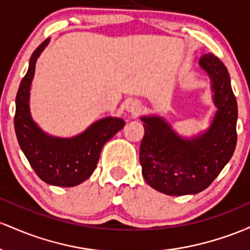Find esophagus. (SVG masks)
<instances>
[{"label": "esophagus", "instance_id": "1", "mask_svg": "<svg viewBox=\"0 0 250 250\" xmlns=\"http://www.w3.org/2000/svg\"><path fill=\"white\" fill-rule=\"evenodd\" d=\"M125 110L131 114H137L140 110H142V104H140L138 100H130V102L126 103Z\"/></svg>", "mask_w": 250, "mask_h": 250}]
</instances>
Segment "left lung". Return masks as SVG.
Returning <instances> with one entry per match:
<instances>
[{
    "label": "left lung",
    "mask_w": 250,
    "mask_h": 250,
    "mask_svg": "<svg viewBox=\"0 0 250 250\" xmlns=\"http://www.w3.org/2000/svg\"><path fill=\"white\" fill-rule=\"evenodd\" d=\"M216 107L209 127L190 138L181 136L163 117L142 116L139 148L142 173L151 188L170 196L195 195L207 189L230 161L236 146L237 103L227 67L214 54H203Z\"/></svg>",
    "instance_id": "8db88e82"
}]
</instances>
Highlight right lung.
I'll return each mask as SVG.
<instances>
[{"mask_svg": "<svg viewBox=\"0 0 250 250\" xmlns=\"http://www.w3.org/2000/svg\"><path fill=\"white\" fill-rule=\"evenodd\" d=\"M49 40L42 42L30 57L16 94L14 126L20 147L42 181L55 187H75L91 177L104 144L124 127L125 122L117 117L103 118L71 138L50 136L36 124L29 107L30 86L36 61Z\"/></svg>", "mask_w": 250, "mask_h": 250, "instance_id": "1", "label": "right lung"}]
</instances>
